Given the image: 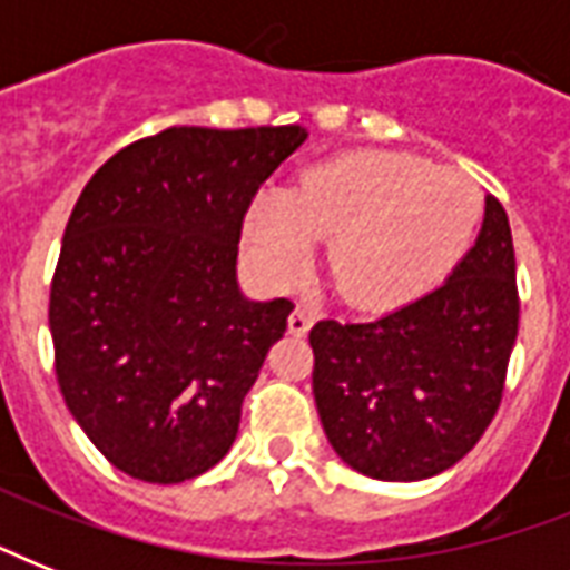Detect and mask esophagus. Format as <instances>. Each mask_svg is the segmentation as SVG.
<instances>
[{
  "label": "esophagus",
  "instance_id": "obj_1",
  "mask_svg": "<svg viewBox=\"0 0 570 570\" xmlns=\"http://www.w3.org/2000/svg\"><path fill=\"white\" fill-rule=\"evenodd\" d=\"M286 325H289V334H293V337H304L313 325V313L298 304V307L289 313V322H286Z\"/></svg>",
  "mask_w": 570,
  "mask_h": 570
}]
</instances>
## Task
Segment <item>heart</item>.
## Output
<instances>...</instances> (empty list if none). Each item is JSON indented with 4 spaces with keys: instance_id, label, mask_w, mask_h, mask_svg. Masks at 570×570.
I'll return each mask as SVG.
<instances>
[{
    "instance_id": "obj_1",
    "label": "heart",
    "mask_w": 570,
    "mask_h": 570,
    "mask_svg": "<svg viewBox=\"0 0 570 570\" xmlns=\"http://www.w3.org/2000/svg\"><path fill=\"white\" fill-rule=\"evenodd\" d=\"M482 191L468 174L393 150L334 156L293 191H266L245 218V248L277 286L307 272L328 239L337 293L364 311H396L455 272L476 239Z\"/></svg>"
}]
</instances>
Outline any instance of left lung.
Here are the masks:
<instances>
[{
  "label": "left lung",
  "mask_w": 570,
  "mask_h": 570,
  "mask_svg": "<svg viewBox=\"0 0 570 570\" xmlns=\"http://www.w3.org/2000/svg\"><path fill=\"white\" fill-rule=\"evenodd\" d=\"M518 316L512 230L488 195L476 245L438 289L381 320L313 325V396L334 452L381 482L450 470L500 407Z\"/></svg>",
  "instance_id": "8db88e82"
}]
</instances>
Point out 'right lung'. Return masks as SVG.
<instances>
[{
	"instance_id": "obj_1",
	"label": "right lung",
	"mask_w": 570,
	"mask_h": 570,
	"mask_svg": "<svg viewBox=\"0 0 570 570\" xmlns=\"http://www.w3.org/2000/svg\"><path fill=\"white\" fill-rule=\"evenodd\" d=\"M304 138L295 124L163 129L118 150L76 200L49 289L58 387L132 479L186 482L236 441L293 313L289 298L242 295V222Z\"/></svg>"
}]
</instances>
